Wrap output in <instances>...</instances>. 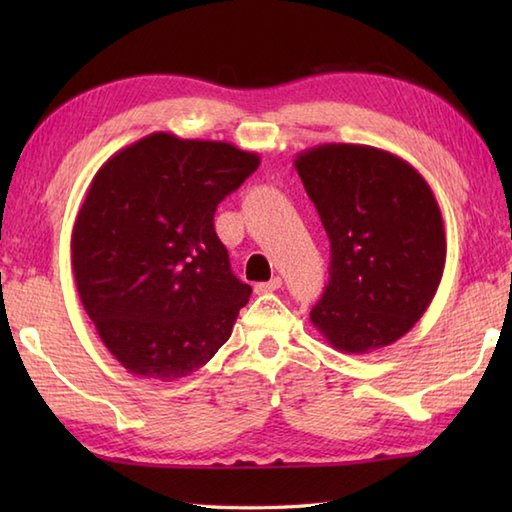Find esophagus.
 <instances>
[{
    "instance_id": "obj_1",
    "label": "esophagus",
    "mask_w": 512,
    "mask_h": 512,
    "mask_svg": "<svg viewBox=\"0 0 512 512\" xmlns=\"http://www.w3.org/2000/svg\"><path fill=\"white\" fill-rule=\"evenodd\" d=\"M281 288V277H273L270 281H264V284H257L255 292L257 295H266V292H275Z\"/></svg>"
}]
</instances>
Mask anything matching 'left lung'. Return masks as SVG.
Returning a JSON list of instances; mask_svg holds the SVG:
<instances>
[{
    "label": "left lung",
    "mask_w": 512,
    "mask_h": 512,
    "mask_svg": "<svg viewBox=\"0 0 512 512\" xmlns=\"http://www.w3.org/2000/svg\"><path fill=\"white\" fill-rule=\"evenodd\" d=\"M295 169L332 253L312 325L347 354L398 341L442 279L447 237L436 195L407 160L369 145L312 147Z\"/></svg>",
    "instance_id": "1"
}]
</instances>
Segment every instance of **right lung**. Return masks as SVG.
I'll return each instance as SVG.
<instances>
[{"mask_svg": "<svg viewBox=\"0 0 512 512\" xmlns=\"http://www.w3.org/2000/svg\"><path fill=\"white\" fill-rule=\"evenodd\" d=\"M222 140L156 132L96 171L72 228L88 317L129 374L171 383L215 356L250 297L213 215L259 167Z\"/></svg>", "mask_w": 512, "mask_h": 512, "instance_id": "add662e5", "label": "right lung"}]
</instances>
